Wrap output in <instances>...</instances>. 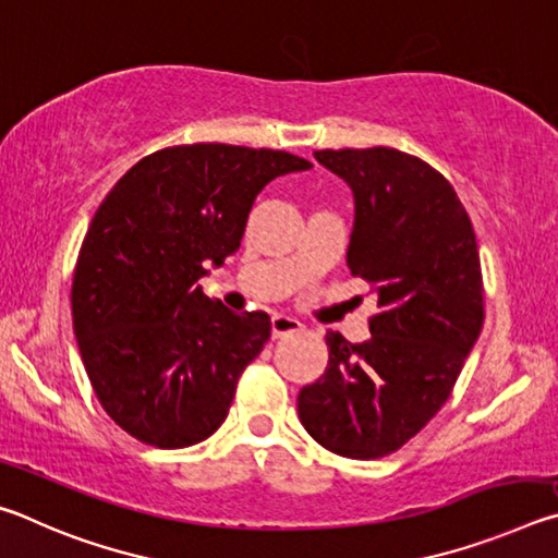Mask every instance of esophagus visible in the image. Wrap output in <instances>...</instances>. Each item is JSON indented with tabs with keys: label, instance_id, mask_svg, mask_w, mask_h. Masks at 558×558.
I'll list each match as a JSON object with an SVG mask.
<instances>
[{
	"label": "esophagus",
	"instance_id": "esophagus-1",
	"mask_svg": "<svg viewBox=\"0 0 558 558\" xmlns=\"http://www.w3.org/2000/svg\"><path fill=\"white\" fill-rule=\"evenodd\" d=\"M302 332V323L295 317H286V315H272L270 319V335L272 339H282L288 335H295Z\"/></svg>",
	"mask_w": 558,
	"mask_h": 558
}]
</instances>
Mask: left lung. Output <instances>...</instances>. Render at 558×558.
Listing matches in <instances>:
<instances>
[{"label": "left lung", "instance_id": "1", "mask_svg": "<svg viewBox=\"0 0 558 558\" xmlns=\"http://www.w3.org/2000/svg\"><path fill=\"white\" fill-rule=\"evenodd\" d=\"M354 194L347 266L376 292L372 337L327 332L329 362L302 386L298 415L319 446L384 458L440 411L483 329V270L456 189L393 147L319 149Z\"/></svg>", "mask_w": 558, "mask_h": 558}]
</instances>
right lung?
Segmentation results:
<instances>
[{"label":"right lung","mask_w":558,"mask_h":558,"mask_svg":"<svg viewBox=\"0 0 558 558\" xmlns=\"http://www.w3.org/2000/svg\"><path fill=\"white\" fill-rule=\"evenodd\" d=\"M310 167L278 149L167 147L98 206L73 272V332L100 405L132 438L186 448L226 421L270 317L231 313L199 280L239 251L263 186Z\"/></svg>","instance_id":"1"}]
</instances>
